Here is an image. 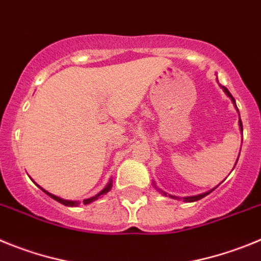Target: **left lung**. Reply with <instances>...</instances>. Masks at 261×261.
Instances as JSON below:
<instances>
[{
    "instance_id": "1",
    "label": "left lung",
    "mask_w": 261,
    "mask_h": 261,
    "mask_svg": "<svg viewBox=\"0 0 261 261\" xmlns=\"http://www.w3.org/2000/svg\"><path fill=\"white\" fill-rule=\"evenodd\" d=\"M222 90L225 91V93H226L227 96H229L230 98H231V101L234 102V105H236V100H234V97L233 96H231V93L229 92V91H227V88L225 86H222ZM236 108H237V105H236ZM237 110H238V108H237ZM239 113V112H238ZM239 126H241V131H243V127H242V121L241 119H239ZM236 165H237V163H236ZM164 195H165L166 196V194L165 192H163ZM210 194V192H205V194H201V195H196V196H190V198H183V200L185 201H195V200H200L201 198H204V196H206V195ZM169 196H170V198H173V199H179V198H175V196H171V195H169Z\"/></svg>"
}]
</instances>
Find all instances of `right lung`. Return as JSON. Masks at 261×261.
<instances>
[{
  "instance_id": "1",
  "label": "right lung",
  "mask_w": 261,
  "mask_h": 261,
  "mask_svg": "<svg viewBox=\"0 0 261 261\" xmlns=\"http://www.w3.org/2000/svg\"><path fill=\"white\" fill-rule=\"evenodd\" d=\"M110 187H112V182H109V185H108L107 187H105L104 190H102L101 192H98L97 195H96V196H93V198H90V199H86V200H83V203L84 204H90V203H92V201H95V200H97L98 198H100V196H102V195H105V194H108V191H109L110 190ZM43 190V189H41ZM44 192H45L46 195H49V196H50V198H53L55 199V200H57L58 203H61V204H63V205H67V206H78V201H70V200H65V199H61V198H58V196H56V195H53V194H49L48 191H45V190H43Z\"/></svg>"
}]
</instances>
